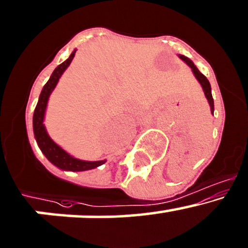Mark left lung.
Listing matches in <instances>:
<instances>
[{"instance_id": "left-lung-1", "label": "left lung", "mask_w": 248, "mask_h": 248, "mask_svg": "<svg viewBox=\"0 0 248 248\" xmlns=\"http://www.w3.org/2000/svg\"><path fill=\"white\" fill-rule=\"evenodd\" d=\"M181 57L182 61H184L186 62L187 65H189L190 67H191L192 72H194L195 77L197 78V80L201 83V85H202L203 88V91H204V95L205 97H207L208 102H209V106H210V110H212V114H214V100H213V96H212V88H210V83L209 80L207 79V77L204 76V75H202L201 72L199 71V69H197L196 66L194 65V62L190 61L189 58H186V57L184 56H179Z\"/></svg>"}]
</instances>
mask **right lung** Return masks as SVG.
Wrapping results in <instances>:
<instances>
[{
    "label": "right lung",
    "mask_w": 248,
    "mask_h": 248,
    "mask_svg": "<svg viewBox=\"0 0 248 248\" xmlns=\"http://www.w3.org/2000/svg\"><path fill=\"white\" fill-rule=\"evenodd\" d=\"M75 53H76V49L71 53V56L66 59L64 62H62L61 65L54 69L53 74L49 77L48 82L44 85L43 90H41L40 96H39L38 104L35 107L34 115H33V131H34V135L36 142H38L39 147L43 151V153L45 155V157L51 161L53 165H56L57 168L62 169V170H70V171H85V170H91V169H95L97 166L102 165L106 163V160H100V161H84L76 159L69 155V153L65 152L62 148L59 147L51 138L48 137L47 132H46L45 126H44V116H45V110L46 106H47V101L51 93L56 88L57 83H58L59 78L62 75V72L66 70V67L69 66L70 62L74 59Z\"/></svg>",
    "instance_id": "right-lung-1"
}]
</instances>
